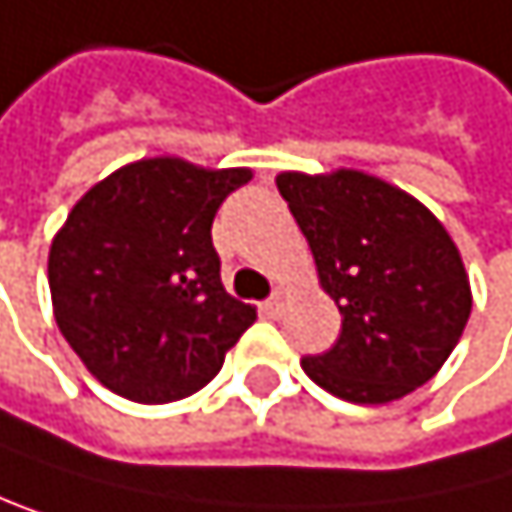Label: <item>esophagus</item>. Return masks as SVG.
<instances>
[{"label":"esophagus","instance_id":"34e87169","mask_svg":"<svg viewBox=\"0 0 512 512\" xmlns=\"http://www.w3.org/2000/svg\"><path fill=\"white\" fill-rule=\"evenodd\" d=\"M285 301H288V291H285V288H276V291H273V298L264 301V313H267V316H279L282 307H285Z\"/></svg>","mask_w":512,"mask_h":512}]
</instances>
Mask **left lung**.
Returning a JSON list of instances; mask_svg holds the SVG:
<instances>
[{"mask_svg":"<svg viewBox=\"0 0 512 512\" xmlns=\"http://www.w3.org/2000/svg\"><path fill=\"white\" fill-rule=\"evenodd\" d=\"M341 338L301 368L331 396L387 405L427 384L461 341L473 291L461 251L411 193L356 168L279 171Z\"/></svg>","mask_w":512,"mask_h":512,"instance_id":"obj_1","label":"left lung"}]
</instances>
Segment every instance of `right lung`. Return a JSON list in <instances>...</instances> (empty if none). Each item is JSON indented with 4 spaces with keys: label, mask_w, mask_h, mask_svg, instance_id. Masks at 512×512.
Instances as JSON below:
<instances>
[{
    "label": "right lung",
    "mask_w": 512,
    "mask_h": 512,
    "mask_svg": "<svg viewBox=\"0 0 512 512\" xmlns=\"http://www.w3.org/2000/svg\"><path fill=\"white\" fill-rule=\"evenodd\" d=\"M248 181L251 168L137 159L97 181L54 233V322L116 396L141 405L193 396L258 319L227 294L211 245L214 214Z\"/></svg>",
    "instance_id": "obj_1"
}]
</instances>
